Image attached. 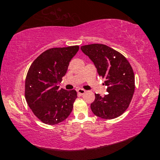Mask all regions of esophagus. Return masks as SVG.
<instances>
[{"instance_id": "1", "label": "esophagus", "mask_w": 160, "mask_h": 160, "mask_svg": "<svg viewBox=\"0 0 160 160\" xmlns=\"http://www.w3.org/2000/svg\"><path fill=\"white\" fill-rule=\"evenodd\" d=\"M77 92H78V94H81V95H82L83 94H85L86 92V91L85 90H83V89H78Z\"/></svg>"}]
</instances>
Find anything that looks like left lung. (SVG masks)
Returning <instances> with one entry per match:
<instances>
[{
	"mask_svg": "<svg viewBox=\"0 0 160 160\" xmlns=\"http://www.w3.org/2000/svg\"><path fill=\"white\" fill-rule=\"evenodd\" d=\"M81 50L93 62L107 86V94L102 97L95 94L90 105L93 113L105 119L118 117L128 109L135 91V75L131 64L121 53L104 44L82 46Z\"/></svg>",
	"mask_w": 160,
	"mask_h": 160,
	"instance_id": "left-lung-1",
	"label": "left lung"
}]
</instances>
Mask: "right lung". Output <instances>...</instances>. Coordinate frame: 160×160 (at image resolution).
I'll use <instances>...</instances> for the list:
<instances>
[{
	"label": "right lung",
	"mask_w": 160,
	"mask_h": 160,
	"mask_svg": "<svg viewBox=\"0 0 160 160\" xmlns=\"http://www.w3.org/2000/svg\"><path fill=\"white\" fill-rule=\"evenodd\" d=\"M78 50V46L50 48L40 54L29 67L25 80V99L34 114L44 123L56 125L72 112L76 91L59 89L58 84Z\"/></svg>",
	"instance_id": "right-lung-1"
}]
</instances>
